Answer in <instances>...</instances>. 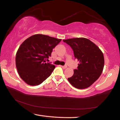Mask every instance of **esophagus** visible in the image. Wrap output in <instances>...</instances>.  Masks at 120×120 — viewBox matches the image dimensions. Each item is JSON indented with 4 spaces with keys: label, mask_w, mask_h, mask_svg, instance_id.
I'll return each mask as SVG.
<instances>
[{
    "label": "esophagus",
    "mask_w": 120,
    "mask_h": 120,
    "mask_svg": "<svg viewBox=\"0 0 120 120\" xmlns=\"http://www.w3.org/2000/svg\"><path fill=\"white\" fill-rule=\"evenodd\" d=\"M61 67L63 69H66L67 68V66H61Z\"/></svg>",
    "instance_id": "34e87169"
}]
</instances>
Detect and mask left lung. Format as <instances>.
I'll use <instances>...</instances> for the list:
<instances>
[{
    "label": "left lung",
    "instance_id": "obj_1",
    "mask_svg": "<svg viewBox=\"0 0 120 120\" xmlns=\"http://www.w3.org/2000/svg\"><path fill=\"white\" fill-rule=\"evenodd\" d=\"M72 49L75 57L79 61L78 69L69 78V82L75 88L83 89L90 86L98 79L103 71L104 59L97 45L85 38L63 40Z\"/></svg>",
    "mask_w": 120,
    "mask_h": 120
}]
</instances>
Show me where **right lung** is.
Listing matches in <instances>:
<instances>
[{
  "mask_svg": "<svg viewBox=\"0 0 120 120\" xmlns=\"http://www.w3.org/2000/svg\"><path fill=\"white\" fill-rule=\"evenodd\" d=\"M61 39L42 34L30 37L20 45L16 66L20 77L30 86H38L48 78L55 66L46 62L52 50Z\"/></svg>",
  "mask_w": 120,
  "mask_h": 120,
  "instance_id": "1",
  "label": "right lung"
}]
</instances>
